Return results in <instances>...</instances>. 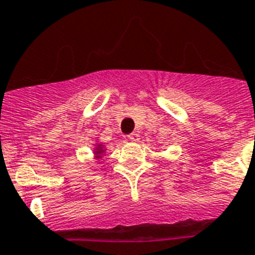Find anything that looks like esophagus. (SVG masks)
<instances>
[{
	"mask_svg": "<svg viewBox=\"0 0 255 255\" xmlns=\"http://www.w3.org/2000/svg\"><path fill=\"white\" fill-rule=\"evenodd\" d=\"M128 139H129L130 142H138V140H139V135H138L136 132H131L130 135H128Z\"/></svg>",
	"mask_w": 255,
	"mask_h": 255,
	"instance_id": "1",
	"label": "esophagus"
}]
</instances>
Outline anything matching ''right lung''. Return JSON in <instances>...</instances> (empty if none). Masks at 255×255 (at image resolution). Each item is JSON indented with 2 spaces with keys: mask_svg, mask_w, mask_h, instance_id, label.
Listing matches in <instances>:
<instances>
[{
  "mask_svg": "<svg viewBox=\"0 0 255 255\" xmlns=\"http://www.w3.org/2000/svg\"><path fill=\"white\" fill-rule=\"evenodd\" d=\"M104 147H103V144H98L96 146V148H95V155H96V157H100L104 153Z\"/></svg>",
  "mask_w": 255,
  "mask_h": 255,
  "instance_id": "1",
  "label": "right lung"
}]
</instances>
